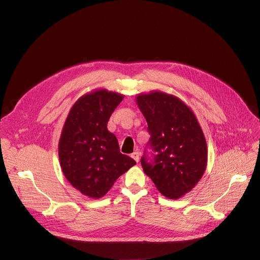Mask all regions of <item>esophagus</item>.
<instances>
[{"mask_svg": "<svg viewBox=\"0 0 260 260\" xmlns=\"http://www.w3.org/2000/svg\"><path fill=\"white\" fill-rule=\"evenodd\" d=\"M132 157L138 162L139 161V159H140V155H139V152H134L133 154H132Z\"/></svg>", "mask_w": 260, "mask_h": 260, "instance_id": "1", "label": "esophagus"}]
</instances>
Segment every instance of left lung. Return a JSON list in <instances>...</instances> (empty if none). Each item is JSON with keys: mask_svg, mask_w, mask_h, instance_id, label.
<instances>
[{"mask_svg": "<svg viewBox=\"0 0 260 260\" xmlns=\"http://www.w3.org/2000/svg\"><path fill=\"white\" fill-rule=\"evenodd\" d=\"M150 139L147 148L152 158H141L145 174L158 191L177 200L189 192L203 177L208 160L204 133L189 107L175 95L161 91L141 93L136 100Z\"/></svg>", "mask_w": 260, "mask_h": 260, "instance_id": "obj_1", "label": "left lung"}]
</instances>
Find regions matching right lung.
Masks as SVG:
<instances>
[{
	"label": "right lung",
	"mask_w": 260,
	"mask_h": 260,
	"mask_svg": "<svg viewBox=\"0 0 260 260\" xmlns=\"http://www.w3.org/2000/svg\"><path fill=\"white\" fill-rule=\"evenodd\" d=\"M123 100L117 92L99 89L73 105L58 143L62 173L83 196L103 198L114 182L137 162L120 153L114 134L107 124Z\"/></svg>",
	"instance_id": "obj_1"
}]
</instances>
